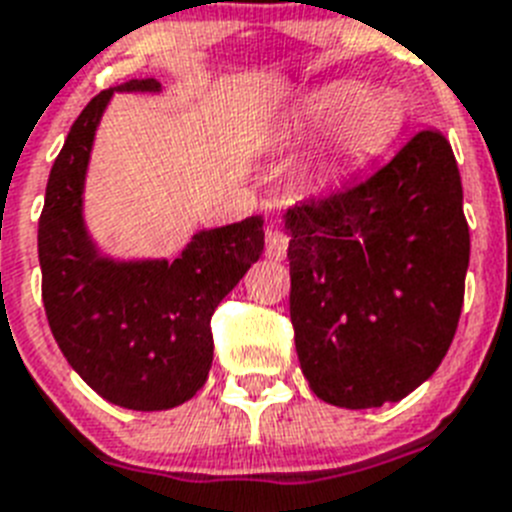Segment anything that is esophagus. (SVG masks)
Instances as JSON below:
<instances>
[{"label": "esophagus", "mask_w": 512, "mask_h": 512, "mask_svg": "<svg viewBox=\"0 0 512 512\" xmlns=\"http://www.w3.org/2000/svg\"><path fill=\"white\" fill-rule=\"evenodd\" d=\"M288 242H291V237L286 231L278 229V226H268V231H265V255L270 260H283L288 252Z\"/></svg>", "instance_id": "1"}]
</instances>
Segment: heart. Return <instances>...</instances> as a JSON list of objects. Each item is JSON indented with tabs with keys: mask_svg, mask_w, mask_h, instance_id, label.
<instances>
[{
	"mask_svg": "<svg viewBox=\"0 0 512 512\" xmlns=\"http://www.w3.org/2000/svg\"><path fill=\"white\" fill-rule=\"evenodd\" d=\"M327 128H332V154L340 162H355L397 139L404 108L389 92H366L361 82L337 79L306 95L288 121L291 136H314Z\"/></svg>",
	"mask_w": 512,
	"mask_h": 512,
	"instance_id": "1",
	"label": "heart"
}]
</instances>
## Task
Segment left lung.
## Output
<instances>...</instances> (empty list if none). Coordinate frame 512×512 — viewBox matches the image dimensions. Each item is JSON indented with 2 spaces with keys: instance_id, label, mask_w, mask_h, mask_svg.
Segmentation results:
<instances>
[{
  "instance_id": "1",
  "label": "left lung",
  "mask_w": 512,
  "mask_h": 512,
  "mask_svg": "<svg viewBox=\"0 0 512 512\" xmlns=\"http://www.w3.org/2000/svg\"><path fill=\"white\" fill-rule=\"evenodd\" d=\"M291 324L311 391L399 402L441 366L464 304L469 224L451 144L415 133L366 180L286 211Z\"/></svg>"
}]
</instances>
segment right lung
I'll return each mask as SVG.
<instances>
[{"label": "right lung", "mask_w": 512, "mask_h": 512, "mask_svg": "<svg viewBox=\"0 0 512 512\" xmlns=\"http://www.w3.org/2000/svg\"><path fill=\"white\" fill-rule=\"evenodd\" d=\"M131 79L118 92H159ZM115 90H102L71 126L53 162L38 221L43 306L69 366L102 399L126 410H170L195 397L213 361L211 317L252 262L260 216L198 231L172 262H115L84 229L82 190L97 123Z\"/></svg>", "instance_id": "obj_1"}]
</instances>
